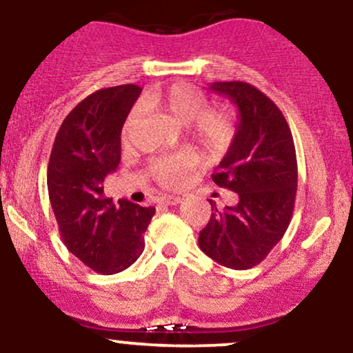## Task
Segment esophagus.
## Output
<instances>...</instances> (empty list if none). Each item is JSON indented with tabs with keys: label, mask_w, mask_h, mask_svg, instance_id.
Returning <instances> with one entry per match:
<instances>
[{
	"label": "esophagus",
	"mask_w": 353,
	"mask_h": 353,
	"mask_svg": "<svg viewBox=\"0 0 353 353\" xmlns=\"http://www.w3.org/2000/svg\"><path fill=\"white\" fill-rule=\"evenodd\" d=\"M181 201H183V197L181 196H164L161 199V203L168 204V206H176V204H179Z\"/></svg>",
	"instance_id": "34e87169"
}]
</instances>
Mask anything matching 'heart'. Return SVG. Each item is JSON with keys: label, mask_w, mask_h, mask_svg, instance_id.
I'll list each match as a JSON object with an SVG mask.
<instances>
[{"label": "heart", "mask_w": 353, "mask_h": 353, "mask_svg": "<svg viewBox=\"0 0 353 353\" xmlns=\"http://www.w3.org/2000/svg\"><path fill=\"white\" fill-rule=\"evenodd\" d=\"M145 107H161L169 112L177 122L188 125L192 123L191 135L201 147L212 156L226 152L228 147L234 141L236 119L233 112L223 108L208 110L206 97L201 95L188 85H174L164 94L150 95L144 100ZM141 114L135 108L125 120L122 130L123 141L132 137L135 127L139 125ZM199 164V157L192 152L172 154V156L159 157L154 162V174L162 185L169 189H177L185 183V177L191 169Z\"/></svg>", "instance_id": "1"}]
</instances>
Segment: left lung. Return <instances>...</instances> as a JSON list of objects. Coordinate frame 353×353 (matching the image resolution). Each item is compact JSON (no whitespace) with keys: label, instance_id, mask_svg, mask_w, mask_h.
I'll return each mask as SVG.
<instances>
[{"label":"left lung","instance_id":"obj_1","mask_svg":"<svg viewBox=\"0 0 353 353\" xmlns=\"http://www.w3.org/2000/svg\"><path fill=\"white\" fill-rule=\"evenodd\" d=\"M211 90L238 107L234 141L212 174L219 188L238 194L236 206L212 214L199 248L219 265L250 270L283 238L295 208L298 168L292 130L273 100L246 82H214Z\"/></svg>","mask_w":353,"mask_h":353}]
</instances>
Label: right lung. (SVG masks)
<instances>
[{"label":"right lung","mask_w":353,"mask_h":353,"mask_svg":"<svg viewBox=\"0 0 353 353\" xmlns=\"http://www.w3.org/2000/svg\"><path fill=\"white\" fill-rule=\"evenodd\" d=\"M142 88H102L61 122L48 161L46 184L58 231L72 254L97 273L129 268L144 251L156 208L103 196V179L120 162V132Z\"/></svg>","instance_id":"obj_1"}]
</instances>
